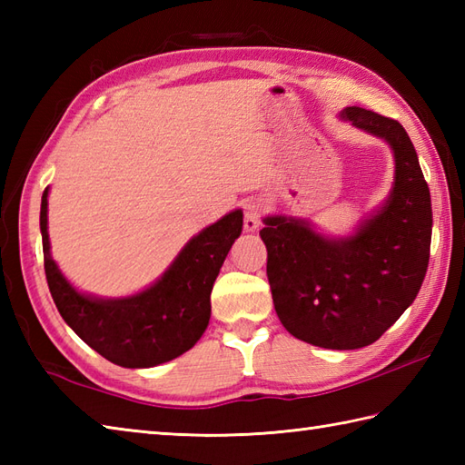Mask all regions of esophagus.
Here are the masks:
<instances>
[{"label":"esophagus","mask_w":465,"mask_h":465,"mask_svg":"<svg viewBox=\"0 0 465 465\" xmlns=\"http://www.w3.org/2000/svg\"><path fill=\"white\" fill-rule=\"evenodd\" d=\"M260 217H262V205L255 200H248L243 203V230L245 232H255L260 227Z\"/></svg>","instance_id":"esophagus-1"}]
</instances>
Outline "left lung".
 I'll return each mask as SVG.
<instances>
[{"instance_id":"8db88e82","label":"left lung","mask_w":465,"mask_h":465,"mask_svg":"<svg viewBox=\"0 0 465 465\" xmlns=\"http://www.w3.org/2000/svg\"><path fill=\"white\" fill-rule=\"evenodd\" d=\"M340 117L390 145L388 200L343 238L292 215L263 217L260 235L283 328L318 348L358 350L380 340L416 300L430 262L431 197L400 122L363 107H345Z\"/></svg>"}]
</instances>
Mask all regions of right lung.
Segmentation results:
<instances>
[{"label":"right lung","instance_id":"1","mask_svg":"<svg viewBox=\"0 0 465 465\" xmlns=\"http://www.w3.org/2000/svg\"><path fill=\"white\" fill-rule=\"evenodd\" d=\"M47 195H42L39 230L44 265L57 312L80 338L122 368H153L192 350L210 323V295L227 252L240 238L243 212L233 210L183 245L162 278L125 298H97L67 282L52 258Z\"/></svg>","mask_w":465,"mask_h":465}]
</instances>
